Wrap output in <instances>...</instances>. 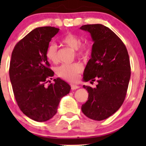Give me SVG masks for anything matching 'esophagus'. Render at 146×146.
<instances>
[{
	"label": "esophagus",
	"mask_w": 146,
	"mask_h": 146,
	"mask_svg": "<svg viewBox=\"0 0 146 146\" xmlns=\"http://www.w3.org/2000/svg\"><path fill=\"white\" fill-rule=\"evenodd\" d=\"M71 88L72 90H76L78 88H79V86L75 84H71Z\"/></svg>",
	"instance_id": "34e87169"
}]
</instances>
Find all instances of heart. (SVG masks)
<instances>
[{
  "label": "heart",
  "mask_w": 146,
  "mask_h": 146,
  "mask_svg": "<svg viewBox=\"0 0 146 146\" xmlns=\"http://www.w3.org/2000/svg\"><path fill=\"white\" fill-rule=\"evenodd\" d=\"M64 44L75 50L78 57H85L88 53V46L85 44H81L80 38L72 34H67L61 39ZM46 56L52 62H56L58 60V47L55 44L52 43L48 46L46 50ZM83 67L79 63L64 64L57 68V74L60 77L68 81H75L82 72Z\"/></svg>",
  "instance_id": "b5f03b06"
}]
</instances>
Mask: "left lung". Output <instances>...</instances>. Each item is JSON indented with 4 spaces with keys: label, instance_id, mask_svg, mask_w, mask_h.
I'll use <instances>...</instances> for the list:
<instances>
[{
    "label": "left lung",
    "instance_id": "obj_1",
    "mask_svg": "<svg viewBox=\"0 0 146 146\" xmlns=\"http://www.w3.org/2000/svg\"><path fill=\"white\" fill-rule=\"evenodd\" d=\"M80 29L90 33L94 42L84 79L98 82L95 88L83 86L88 98L82 111L89 118L101 121L113 114L124 101L131 75L128 52L121 40L105 26L86 25Z\"/></svg>",
    "mask_w": 146,
    "mask_h": 146
}]
</instances>
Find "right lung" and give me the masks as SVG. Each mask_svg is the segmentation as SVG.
Masks as SVG:
<instances>
[{"label":"right lung","instance_id":"obj_1","mask_svg":"<svg viewBox=\"0 0 146 146\" xmlns=\"http://www.w3.org/2000/svg\"><path fill=\"white\" fill-rule=\"evenodd\" d=\"M58 31L52 27L36 28L21 40L12 52L9 76L15 100L23 113L36 121L51 119L61 98L71 89L60 78L46 86L54 74L50 68L46 50Z\"/></svg>","mask_w":146,"mask_h":146}]
</instances>
